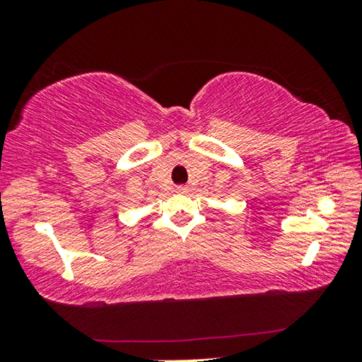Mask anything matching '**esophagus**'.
<instances>
[{
    "label": "esophagus",
    "instance_id": "esophagus-1",
    "mask_svg": "<svg viewBox=\"0 0 362 362\" xmlns=\"http://www.w3.org/2000/svg\"><path fill=\"white\" fill-rule=\"evenodd\" d=\"M175 189H177V192H179V193H185V192H187V187H185V185H179V187H175Z\"/></svg>",
    "mask_w": 362,
    "mask_h": 362
}]
</instances>
